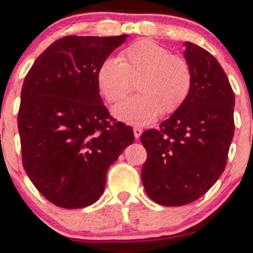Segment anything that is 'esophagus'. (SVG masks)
<instances>
[{
    "label": "esophagus",
    "instance_id": "34e87169",
    "mask_svg": "<svg viewBox=\"0 0 253 253\" xmlns=\"http://www.w3.org/2000/svg\"><path fill=\"white\" fill-rule=\"evenodd\" d=\"M133 132H134L135 139H138L139 136L141 135V133H143V129H141L140 127H134V128H133Z\"/></svg>",
    "mask_w": 253,
    "mask_h": 253
}]
</instances>
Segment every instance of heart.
Listing matches in <instances>:
<instances>
[{
	"mask_svg": "<svg viewBox=\"0 0 253 253\" xmlns=\"http://www.w3.org/2000/svg\"><path fill=\"white\" fill-rule=\"evenodd\" d=\"M118 58L109 57L100 64L96 81L108 102L123 100L135 80L138 95L117 104L115 118L133 125H146L163 113H172L184 103L193 83L187 60L172 56L163 46L140 40L125 48Z\"/></svg>",
	"mask_w": 253,
	"mask_h": 253,
	"instance_id": "heart-1",
	"label": "heart"
}]
</instances>
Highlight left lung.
Listing matches in <instances>:
<instances>
[{
    "label": "left lung",
    "mask_w": 253,
    "mask_h": 253,
    "mask_svg": "<svg viewBox=\"0 0 253 253\" xmlns=\"http://www.w3.org/2000/svg\"><path fill=\"white\" fill-rule=\"evenodd\" d=\"M193 83L184 103L140 140L147 159L141 181L151 200L183 206L200 199L221 176L234 134V94L208 51L185 42Z\"/></svg>",
    "instance_id": "left-lung-1"
}]
</instances>
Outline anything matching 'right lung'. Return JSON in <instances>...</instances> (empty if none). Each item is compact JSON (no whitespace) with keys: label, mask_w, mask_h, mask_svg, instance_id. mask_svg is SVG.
I'll use <instances>...</instances> for the list:
<instances>
[{"label":"right lung","mask_w":253,"mask_h":253,"mask_svg":"<svg viewBox=\"0 0 253 253\" xmlns=\"http://www.w3.org/2000/svg\"><path fill=\"white\" fill-rule=\"evenodd\" d=\"M127 37H64L37 58L25 78L17 115L22 164L40 194L58 207L96 202L109 167L134 141L132 127L109 124L96 81L100 64Z\"/></svg>","instance_id":"add662e5"}]
</instances>
